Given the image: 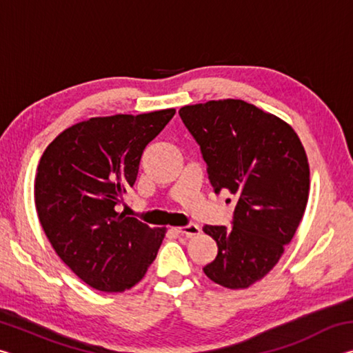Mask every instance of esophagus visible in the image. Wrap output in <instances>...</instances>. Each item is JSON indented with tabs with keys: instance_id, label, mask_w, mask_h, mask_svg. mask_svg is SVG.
I'll list each match as a JSON object with an SVG mask.
<instances>
[{
	"instance_id": "1",
	"label": "esophagus",
	"mask_w": 353,
	"mask_h": 353,
	"mask_svg": "<svg viewBox=\"0 0 353 353\" xmlns=\"http://www.w3.org/2000/svg\"><path fill=\"white\" fill-rule=\"evenodd\" d=\"M174 232L179 235H183V236H193V235L199 234L201 227L198 224H187L183 227H176Z\"/></svg>"
}]
</instances>
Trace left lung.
Returning <instances> with one entry per match:
<instances>
[{"label":"left lung","instance_id":"left-lung-1","mask_svg":"<svg viewBox=\"0 0 353 353\" xmlns=\"http://www.w3.org/2000/svg\"><path fill=\"white\" fill-rule=\"evenodd\" d=\"M179 115L201 148L214 193L236 198L232 227L204 225L218 244L204 272L224 288H248L277 265L305 212V149L285 121L241 99L185 105Z\"/></svg>","mask_w":353,"mask_h":353}]
</instances>
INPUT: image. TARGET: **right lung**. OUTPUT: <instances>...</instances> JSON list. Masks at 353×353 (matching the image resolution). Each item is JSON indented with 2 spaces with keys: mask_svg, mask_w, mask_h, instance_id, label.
Instances as JSON below:
<instances>
[{
  "mask_svg": "<svg viewBox=\"0 0 353 353\" xmlns=\"http://www.w3.org/2000/svg\"><path fill=\"white\" fill-rule=\"evenodd\" d=\"M174 109L90 118L63 130L41 155L35 208L56 254L88 286L121 292L145 277L165 229L118 213L141 154Z\"/></svg>",
  "mask_w": 353,
  "mask_h": 353,
  "instance_id": "right-lung-1",
  "label": "right lung"
}]
</instances>
